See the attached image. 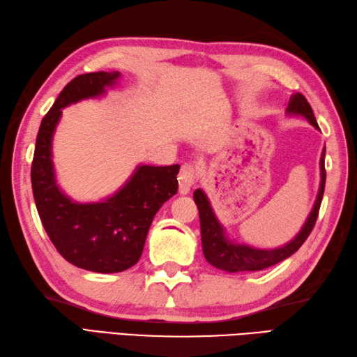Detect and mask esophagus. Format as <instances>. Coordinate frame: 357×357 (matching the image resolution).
Returning <instances> with one entry per match:
<instances>
[{"mask_svg": "<svg viewBox=\"0 0 357 357\" xmlns=\"http://www.w3.org/2000/svg\"><path fill=\"white\" fill-rule=\"evenodd\" d=\"M197 178V165L194 163H183L180 169V194H188L191 191V186L195 183Z\"/></svg>", "mask_w": 357, "mask_h": 357, "instance_id": "1", "label": "esophagus"}]
</instances>
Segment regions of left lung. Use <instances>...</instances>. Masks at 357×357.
Segmentation results:
<instances>
[{"mask_svg": "<svg viewBox=\"0 0 357 357\" xmlns=\"http://www.w3.org/2000/svg\"><path fill=\"white\" fill-rule=\"evenodd\" d=\"M286 112L287 114H299L305 117L316 130H319L310 104H308L307 99L301 93L293 94L290 98ZM324 157H326V148H324L321 162H319V166H321L319 192H318V197H316V202L313 204L310 215H308L303 229H301L295 238L289 241L287 244H284L282 248L257 249L248 244L232 243L226 236L225 227L220 225L215 213H213L208 197H206V194L202 191V189H195L194 202L197 204V208H199V213H200L202 245H203V253H204L206 261H208V263L212 264L213 267L220 268V271L231 272V273L257 272V271H263V268L278 264L281 261L293 255V253H295L301 245L304 244L307 236L310 235L312 229L314 227L316 218H318L322 195H324V188H326V166H324Z\"/></svg>", "mask_w": 357, "mask_h": 357, "instance_id": "1", "label": "left lung"}]
</instances>
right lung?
Wrapping results in <instances>:
<instances>
[{
    "label": "right lung",
    "mask_w": 357,
    "mask_h": 357,
    "mask_svg": "<svg viewBox=\"0 0 357 357\" xmlns=\"http://www.w3.org/2000/svg\"><path fill=\"white\" fill-rule=\"evenodd\" d=\"M119 77V71H98L71 79L43 119L31 162V189L47 235L68 263L98 273L137 263L154 215L178 189L180 165H140L114 195L98 203H76L56 185L52 139L62 108L102 96Z\"/></svg>",
    "instance_id": "obj_1"
}]
</instances>
